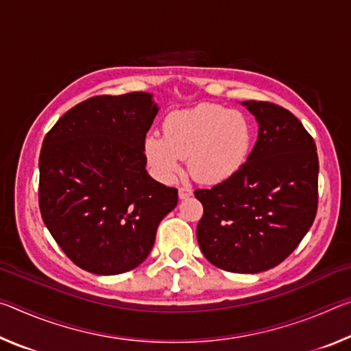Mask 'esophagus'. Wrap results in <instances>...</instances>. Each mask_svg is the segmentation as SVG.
<instances>
[{
    "label": "esophagus",
    "instance_id": "34e87169",
    "mask_svg": "<svg viewBox=\"0 0 351 351\" xmlns=\"http://www.w3.org/2000/svg\"><path fill=\"white\" fill-rule=\"evenodd\" d=\"M192 189L190 187H180V190H178V195H180L181 199H186L189 197H192Z\"/></svg>",
    "mask_w": 351,
    "mask_h": 351
}]
</instances>
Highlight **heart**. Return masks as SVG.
<instances>
[{"instance_id":"heart-1","label":"heart","mask_w":351,"mask_h":351,"mask_svg":"<svg viewBox=\"0 0 351 351\" xmlns=\"http://www.w3.org/2000/svg\"><path fill=\"white\" fill-rule=\"evenodd\" d=\"M254 128L241 111L201 104L170 112L164 136L147 134L144 152L154 173L171 181L189 158L190 173L206 184L221 182L237 173L251 152Z\"/></svg>"}]
</instances>
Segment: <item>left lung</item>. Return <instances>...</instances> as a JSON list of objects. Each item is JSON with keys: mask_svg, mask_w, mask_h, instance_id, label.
Returning a JSON list of instances; mask_svg holds the SVG:
<instances>
[{"mask_svg": "<svg viewBox=\"0 0 351 351\" xmlns=\"http://www.w3.org/2000/svg\"><path fill=\"white\" fill-rule=\"evenodd\" d=\"M258 123L243 167L212 189L195 190L204 207L197 239L204 257L229 272L257 274L288 257L317 212L314 139L293 112L246 100Z\"/></svg>", "mask_w": 351, "mask_h": 351, "instance_id": "8db88e82", "label": "left lung"}]
</instances>
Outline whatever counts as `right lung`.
<instances>
[{
	"label": "right lung",
	"instance_id": "add662e5",
	"mask_svg": "<svg viewBox=\"0 0 351 351\" xmlns=\"http://www.w3.org/2000/svg\"><path fill=\"white\" fill-rule=\"evenodd\" d=\"M159 111L148 93L96 96L58 119L40 152L41 218L88 272L116 276L144 261L178 190L147 173L144 141Z\"/></svg>",
	"mask_w": 351,
	"mask_h": 351
}]
</instances>
